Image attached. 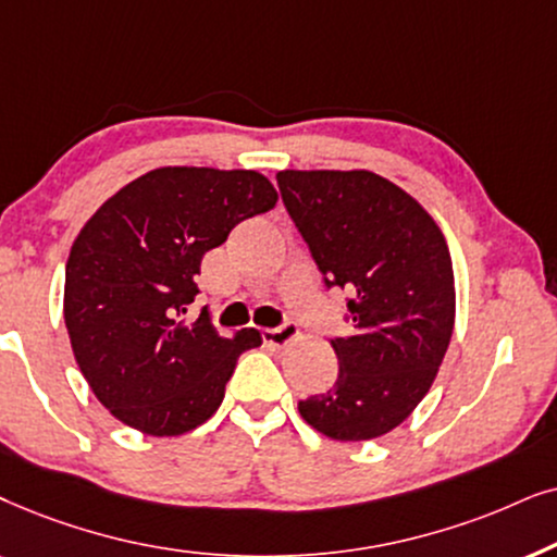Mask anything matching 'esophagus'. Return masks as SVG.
Instances as JSON below:
<instances>
[{
	"mask_svg": "<svg viewBox=\"0 0 557 557\" xmlns=\"http://www.w3.org/2000/svg\"><path fill=\"white\" fill-rule=\"evenodd\" d=\"M298 333H300L298 325L285 323V325H280V329H264L262 341H264V344H270V346H287L290 341L298 338Z\"/></svg>",
	"mask_w": 557,
	"mask_h": 557,
	"instance_id": "esophagus-1",
	"label": "esophagus"
}]
</instances>
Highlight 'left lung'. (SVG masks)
<instances>
[{"instance_id": "left-lung-1", "label": "left lung", "mask_w": 557, "mask_h": 557, "mask_svg": "<svg viewBox=\"0 0 557 557\" xmlns=\"http://www.w3.org/2000/svg\"><path fill=\"white\" fill-rule=\"evenodd\" d=\"M277 183L325 285L351 295V336L331 341L336 382L298 410L333 441L380 438L428 395L454 336L446 236L410 193L369 170H280Z\"/></svg>"}]
</instances>
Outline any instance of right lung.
Wrapping results in <instances>:
<instances>
[{"mask_svg":"<svg viewBox=\"0 0 557 557\" xmlns=\"http://www.w3.org/2000/svg\"><path fill=\"white\" fill-rule=\"evenodd\" d=\"M274 203L257 170L158 168L81 228L65 264V329L88 387L124 425L168 438L219 410L236 361L262 336H221L206 313L188 321L196 274L239 221Z\"/></svg>","mask_w":557,"mask_h":557,"instance_id":"obj_1","label":"right lung"}]
</instances>
